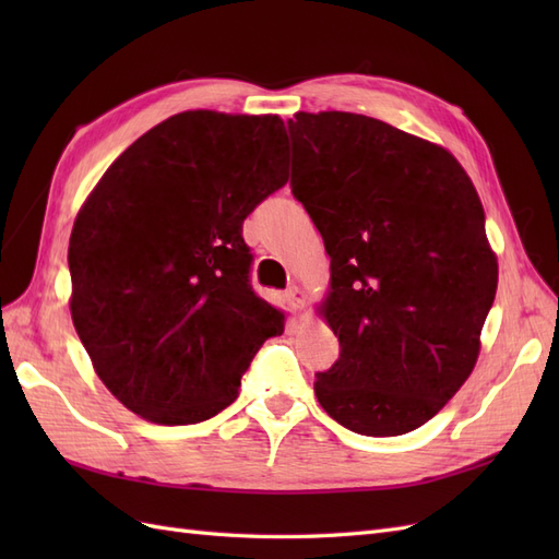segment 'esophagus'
<instances>
[{
	"label": "esophagus",
	"instance_id": "obj_1",
	"mask_svg": "<svg viewBox=\"0 0 559 559\" xmlns=\"http://www.w3.org/2000/svg\"><path fill=\"white\" fill-rule=\"evenodd\" d=\"M286 302H289L294 312H302L306 310V292H302L300 286H292V289L286 292Z\"/></svg>",
	"mask_w": 559,
	"mask_h": 559
}]
</instances>
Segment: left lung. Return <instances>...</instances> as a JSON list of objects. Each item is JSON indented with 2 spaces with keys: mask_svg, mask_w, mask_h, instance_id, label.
<instances>
[{
  "mask_svg": "<svg viewBox=\"0 0 559 559\" xmlns=\"http://www.w3.org/2000/svg\"><path fill=\"white\" fill-rule=\"evenodd\" d=\"M292 191L331 259L319 314L341 359L321 408L361 436H401L460 392L499 280L476 186L448 148L378 118L298 111Z\"/></svg>",
  "mask_w": 559,
  "mask_h": 559,
  "instance_id": "left-lung-1",
  "label": "left lung"
}]
</instances>
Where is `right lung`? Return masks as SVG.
I'll use <instances>...</instances> for the list:
<instances>
[{"mask_svg":"<svg viewBox=\"0 0 559 559\" xmlns=\"http://www.w3.org/2000/svg\"><path fill=\"white\" fill-rule=\"evenodd\" d=\"M275 114L181 111L118 156L70 238L74 329L128 411L195 425L238 399L284 312L251 292L242 222L289 181Z\"/></svg>","mask_w":559,"mask_h":559,"instance_id":"add662e5","label":"right lung"}]
</instances>
